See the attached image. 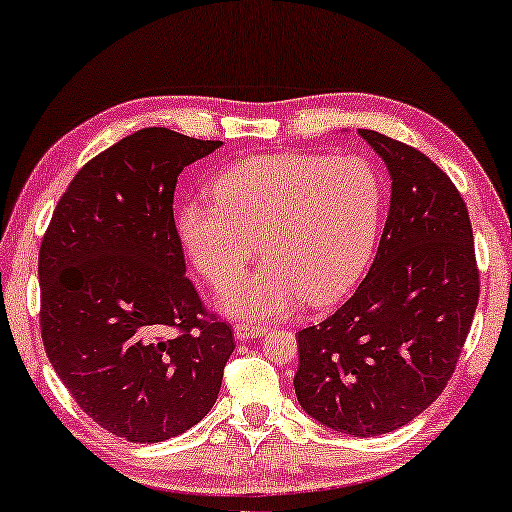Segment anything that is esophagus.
Segmentation results:
<instances>
[{
  "label": "esophagus",
  "instance_id": "34e87169",
  "mask_svg": "<svg viewBox=\"0 0 512 512\" xmlns=\"http://www.w3.org/2000/svg\"><path fill=\"white\" fill-rule=\"evenodd\" d=\"M265 331H267L265 326H254V324H245V322L233 326V335H236V340H240V342L261 338Z\"/></svg>",
  "mask_w": 512,
  "mask_h": 512
}]
</instances>
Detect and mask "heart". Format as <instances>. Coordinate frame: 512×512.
Segmentation results:
<instances>
[{"label":"heart","mask_w":512,"mask_h":512,"mask_svg":"<svg viewBox=\"0 0 512 512\" xmlns=\"http://www.w3.org/2000/svg\"><path fill=\"white\" fill-rule=\"evenodd\" d=\"M213 201L188 199L177 233L190 261L224 283L258 251L265 263L217 292L224 313L267 320L308 304H331L370 261L383 188L360 156L272 154L247 158L211 183Z\"/></svg>","instance_id":"b5f03b06"}]
</instances>
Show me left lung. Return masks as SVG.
<instances>
[{
	"label": "left lung",
	"instance_id": "8db88e82",
	"mask_svg": "<svg viewBox=\"0 0 512 512\" xmlns=\"http://www.w3.org/2000/svg\"><path fill=\"white\" fill-rule=\"evenodd\" d=\"M358 136L388 167V217L351 299L297 333L295 395L326 429L372 438L445 390L479 304V270L467 206L447 174L379 131Z\"/></svg>",
	"mask_w": 512,
	"mask_h": 512
}]
</instances>
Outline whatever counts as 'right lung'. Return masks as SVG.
<instances>
[{
    "label": "right lung",
    "instance_id": "1",
    "mask_svg": "<svg viewBox=\"0 0 512 512\" xmlns=\"http://www.w3.org/2000/svg\"><path fill=\"white\" fill-rule=\"evenodd\" d=\"M217 147L163 127L131 133L81 167L40 245L49 363L83 413L129 442L204 420L236 349L229 324L204 320L172 213L183 167Z\"/></svg>",
    "mask_w": 512,
    "mask_h": 512
}]
</instances>
